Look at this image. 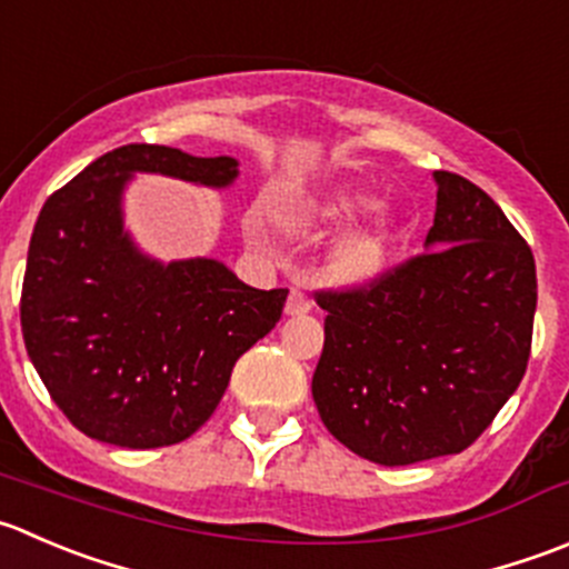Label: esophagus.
Wrapping results in <instances>:
<instances>
[{"mask_svg": "<svg viewBox=\"0 0 569 569\" xmlns=\"http://www.w3.org/2000/svg\"><path fill=\"white\" fill-rule=\"evenodd\" d=\"M311 308H313V302L306 291L291 289L289 300H286V313H289V317H302V313H308Z\"/></svg>", "mask_w": 569, "mask_h": 569, "instance_id": "34e87169", "label": "esophagus"}]
</instances>
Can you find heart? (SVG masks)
Segmentation results:
<instances>
[{"instance_id": "b5f03b06", "label": "heart", "mask_w": 569, "mask_h": 569, "mask_svg": "<svg viewBox=\"0 0 569 569\" xmlns=\"http://www.w3.org/2000/svg\"><path fill=\"white\" fill-rule=\"evenodd\" d=\"M372 206V197L361 189H333L317 200L302 202L300 219L311 228H339ZM397 241L395 213L378 208L363 222L333 241L328 252V278L339 286H367L386 272Z\"/></svg>"}]
</instances>
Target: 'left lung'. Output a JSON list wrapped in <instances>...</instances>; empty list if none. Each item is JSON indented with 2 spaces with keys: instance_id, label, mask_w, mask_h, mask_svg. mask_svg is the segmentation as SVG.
Listing matches in <instances>:
<instances>
[{
  "instance_id": "obj_1",
  "label": "left lung",
  "mask_w": 569,
  "mask_h": 569,
  "mask_svg": "<svg viewBox=\"0 0 569 569\" xmlns=\"http://www.w3.org/2000/svg\"><path fill=\"white\" fill-rule=\"evenodd\" d=\"M425 252L352 291H317L325 428L383 467L461 453L520 386L537 311L533 252L498 202L433 172Z\"/></svg>"
}]
</instances>
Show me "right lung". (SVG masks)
<instances>
[{
  "instance_id": "obj_1",
  "label": "right lung",
  "mask_w": 569,
  "mask_h": 569,
  "mask_svg": "<svg viewBox=\"0 0 569 569\" xmlns=\"http://www.w3.org/2000/svg\"><path fill=\"white\" fill-rule=\"evenodd\" d=\"M136 172L228 189L239 161L127 144L88 163L38 213L21 333L74 428L150 450L183 442L217 411L236 361L274 328L289 289H252L213 258L163 263L138 250L121 211Z\"/></svg>"
}]
</instances>
